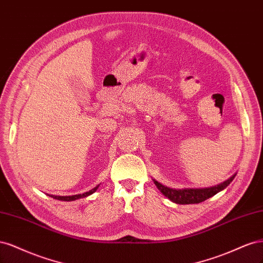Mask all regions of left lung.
<instances>
[{
    "instance_id": "8db88e82",
    "label": "left lung",
    "mask_w": 263,
    "mask_h": 263,
    "mask_svg": "<svg viewBox=\"0 0 263 263\" xmlns=\"http://www.w3.org/2000/svg\"><path fill=\"white\" fill-rule=\"evenodd\" d=\"M234 177H231L230 179H227L226 181H224L221 184H217L215 187H212L209 189H204V190H183V191H177V190H173L164 187L160 183H158L157 181H155L158 190H160L165 197H167L169 200H172L178 204H197V203L205 201L206 199L213 197L214 194H216L219 190L224 189L226 185H228L231 183V181L234 179Z\"/></svg>"
}]
</instances>
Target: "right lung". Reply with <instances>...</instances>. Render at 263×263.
I'll use <instances>...</instances> for the list:
<instances>
[{
    "label": "right lung",
    "instance_id": "1",
    "mask_svg": "<svg viewBox=\"0 0 263 263\" xmlns=\"http://www.w3.org/2000/svg\"><path fill=\"white\" fill-rule=\"evenodd\" d=\"M97 188H98V185H97L96 188L90 190L89 192H85V193H83V194H76V196H72V197H53V196L52 197H53V199L61 200V201H75V200H79L81 198H85V197L90 196L91 193H94L97 190Z\"/></svg>",
    "mask_w": 263,
    "mask_h": 263
}]
</instances>
